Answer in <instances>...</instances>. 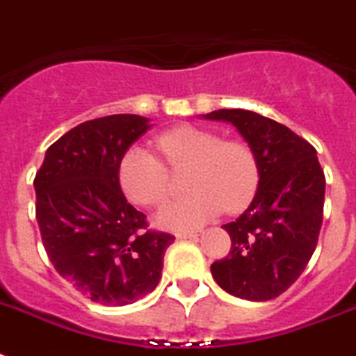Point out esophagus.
<instances>
[{
  "instance_id": "esophagus-1",
  "label": "esophagus",
  "mask_w": 356,
  "mask_h": 356,
  "mask_svg": "<svg viewBox=\"0 0 356 356\" xmlns=\"http://www.w3.org/2000/svg\"><path fill=\"white\" fill-rule=\"evenodd\" d=\"M199 236L197 230H188V232H177L175 238L177 239H195Z\"/></svg>"
}]
</instances>
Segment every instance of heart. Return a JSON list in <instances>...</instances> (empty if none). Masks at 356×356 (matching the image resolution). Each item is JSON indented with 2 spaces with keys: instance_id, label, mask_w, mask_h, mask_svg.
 I'll list each match as a JSON object with an SVG mask.
<instances>
[{
  "instance_id": "obj_1",
  "label": "heart",
  "mask_w": 356,
  "mask_h": 356,
  "mask_svg": "<svg viewBox=\"0 0 356 356\" xmlns=\"http://www.w3.org/2000/svg\"><path fill=\"white\" fill-rule=\"evenodd\" d=\"M170 168H186L188 197L170 201L155 216L159 227L192 230L223 212L238 213L250 204L259 184V168L250 146L223 140L210 129L177 126L155 138ZM118 183L126 197L140 207L161 203L168 190V173L148 149L133 146L118 164Z\"/></svg>"
}]
</instances>
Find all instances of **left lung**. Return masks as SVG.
<instances>
[{"instance_id": "1", "label": "left lung", "mask_w": 356, "mask_h": 356, "mask_svg": "<svg viewBox=\"0 0 356 356\" xmlns=\"http://www.w3.org/2000/svg\"><path fill=\"white\" fill-rule=\"evenodd\" d=\"M201 117L232 124L259 168L252 203L223 225L232 247L227 258L210 265L213 280L238 298H276L300 278L318 241L325 177L316 149L287 126L247 109H218Z\"/></svg>"}]
</instances>
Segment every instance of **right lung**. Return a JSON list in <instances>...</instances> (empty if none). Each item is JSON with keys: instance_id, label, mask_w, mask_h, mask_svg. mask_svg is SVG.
Instances as JSON below:
<instances>
[{"instance_id": "obj_1", "label": "right lung", "mask_w": 356, "mask_h": 356, "mask_svg": "<svg viewBox=\"0 0 356 356\" xmlns=\"http://www.w3.org/2000/svg\"><path fill=\"white\" fill-rule=\"evenodd\" d=\"M149 128V118L129 113L78 124L45 152L34 179L49 259L63 280L102 305H128L152 293L175 239L146 232V216L118 183L120 159Z\"/></svg>"}]
</instances>
